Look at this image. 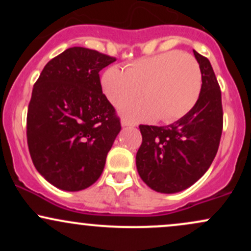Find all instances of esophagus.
<instances>
[{"label": "esophagus", "instance_id": "1", "mask_svg": "<svg viewBox=\"0 0 251 251\" xmlns=\"http://www.w3.org/2000/svg\"><path fill=\"white\" fill-rule=\"evenodd\" d=\"M120 124H122L123 127H131V126H133V124H131L129 122H127V120H126V119H123L122 123H120Z\"/></svg>", "mask_w": 251, "mask_h": 251}]
</instances>
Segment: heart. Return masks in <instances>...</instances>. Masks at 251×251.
I'll use <instances>...</instances> for the list:
<instances>
[{"mask_svg": "<svg viewBox=\"0 0 251 251\" xmlns=\"http://www.w3.org/2000/svg\"><path fill=\"white\" fill-rule=\"evenodd\" d=\"M203 77L197 60L190 54L166 51L138 60L126 67H109L101 76L102 93L116 107L142 96L145 101L122 108L133 122L159 119L169 124L189 113L201 96Z\"/></svg>", "mask_w": 251, "mask_h": 251, "instance_id": "obj_1", "label": "heart"}]
</instances>
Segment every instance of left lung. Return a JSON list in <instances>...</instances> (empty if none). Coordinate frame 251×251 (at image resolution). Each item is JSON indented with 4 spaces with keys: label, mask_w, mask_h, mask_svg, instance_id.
Here are the masks:
<instances>
[{
    "label": "left lung",
    "mask_w": 251,
    "mask_h": 251,
    "mask_svg": "<svg viewBox=\"0 0 251 251\" xmlns=\"http://www.w3.org/2000/svg\"><path fill=\"white\" fill-rule=\"evenodd\" d=\"M203 85L194 108L168 126L140 125L143 143L135 164L144 183L160 194L190 188L211 165L223 128L222 96L206 57L194 50Z\"/></svg>",
    "instance_id": "8db88e82"
}]
</instances>
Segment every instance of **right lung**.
Listing matches in <instances>:
<instances>
[{
  "mask_svg": "<svg viewBox=\"0 0 251 251\" xmlns=\"http://www.w3.org/2000/svg\"><path fill=\"white\" fill-rule=\"evenodd\" d=\"M116 61L72 47L45 66L27 114L30 157L48 183L80 191L96 183L122 126L102 94L99 72Z\"/></svg>",
  "mask_w": 251,
  "mask_h": 251,
  "instance_id": "right-lung-1",
  "label": "right lung"
}]
</instances>
